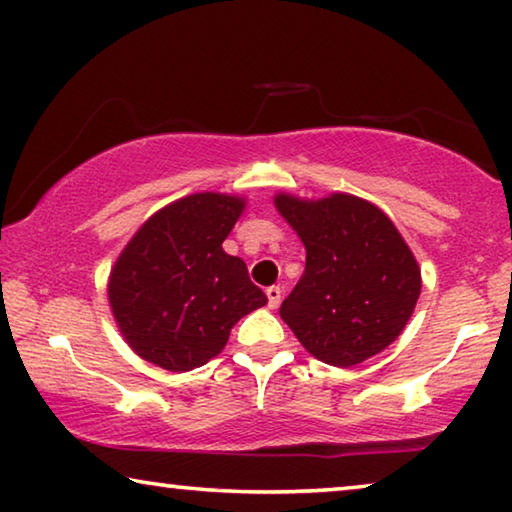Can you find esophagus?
Returning a JSON list of instances; mask_svg holds the SVG:
<instances>
[{
    "mask_svg": "<svg viewBox=\"0 0 512 512\" xmlns=\"http://www.w3.org/2000/svg\"><path fill=\"white\" fill-rule=\"evenodd\" d=\"M265 295H267V306H270V309H277L279 302H281L283 290L279 286H270L265 290Z\"/></svg>",
    "mask_w": 512,
    "mask_h": 512,
    "instance_id": "obj_1",
    "label": "esophagus"
}]
</instances>
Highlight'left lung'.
Returning <instances> with one entry per match:
<instances>
[{
	"label": "left lung",
	"mask_w": 512,
	"mask_h": 512,
	"mask_svg": "<svg viewBox=\"0 0 512 512\" xmlns=\"http://www.w3.org/2000/svg\"><path fill=\"white\" fill-rule=\"evenodd\" d=\"M274 206L306 249L302 279L279 309L306 352L350 368L396 341L421 295V267L391 219L343 192H281Z\"/></svg>",
	"instance_id": "left-lung-1"
}]
</instances>
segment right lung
Listing matches in <instances>:
<instances>
[{
  "instance_id": "right-lung-1",
  "label": "right lung",
  "mask_w": 512,
  "mask_h": 512,
  "mask_svg": "<svg viewBox=\"0 0 512 512\" xmlns=\"http://www.w3.org/2000/svg\"><path fill=\"white\" fill-rule=\"evenodd\" d=\"M245 206L219 192L183 196L148 217L116 258L109 306L141 359L192 371L224 350L235 322L267 304L245 261L222 249Z\"/></svg>"
}]
</instances>
